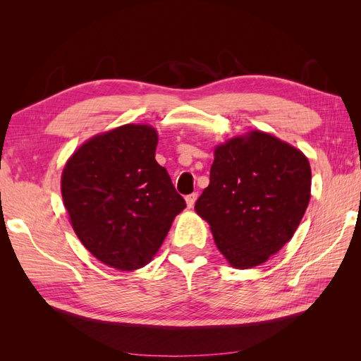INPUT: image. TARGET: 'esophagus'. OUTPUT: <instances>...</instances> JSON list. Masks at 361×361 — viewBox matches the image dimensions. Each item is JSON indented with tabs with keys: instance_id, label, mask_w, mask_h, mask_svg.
Listing matches in <instances>:
<instances>
[{
	"instance_id": "obj_1",
	"label": "esophagus",
	"mask_w": 361,
	"mask_h": 361,
	"mask_svg": "<svg viewBox=\"0 0 361 361\" xmlns=\"http://www.w3.org/2000/svg\"><path fill=\"white\" fill-rule=\"evenodd\" d=\"M195 200H197V194H195V192H192V194H190V195H187V197H185V202H187V206L190 207V209L195 204Z\"/></svg>"
}]
</instances>
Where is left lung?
Instances as JSON below:
<instances>
[{"label":"left lung","mask_w":361,"mask_h":361,"mask_svg":"<svg viewBox=\"0 0 361 361\" xmlns=\"http://www.w3.org/2000/svg\"><path fill=\"white\" fill-rule=\"evenodd\" d=\"M209 185L195 212L239 269L264 264L290 241L310 200L312 170L301 150L262 130L216 146Z\"/></svg>","instance_id":"obj_1"}]
</instances>
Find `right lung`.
I'll return each instance as SVG.
<instances>
[{
  "mask_svg": "<svg viewBox=\"0 0 361 361\" xmlns=\"http://www.w3.org/2000/svg\"><path fill=\"white\" fill-rule=\"evenodd\" d=\"M157 145L149 125L118 126L85 141L61 174L76 236L97 260L120 271L147 265L187 206L155 159Z\"/></svg>",
  "mask_w": 361,
  "mask_h": 361,
  "instance_id": "obj_1",
  "label": "right lung"
}]
</instances>
